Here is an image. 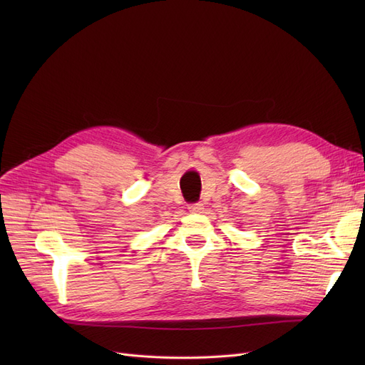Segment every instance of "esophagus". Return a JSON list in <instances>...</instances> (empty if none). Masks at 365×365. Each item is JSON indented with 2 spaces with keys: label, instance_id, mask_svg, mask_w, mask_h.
Wrapping results in <instances>:
<instances>
[{
  "label": "esophagus",
  "instance_id": "34e87169",
  "mask_svg": "<svg viewBox=\"0 0 365 365\" xmlns=\"http://www.w3.org/2000/svg\"><path fill=\"white\" fill-rule=\"evenodd\" d=\"M204 205L201 202H196V204H190L189 205V212L190 213H202Z\"/></svg>",
  "mask_w": 365,
  "mask_h": 365
}]
</instances>
